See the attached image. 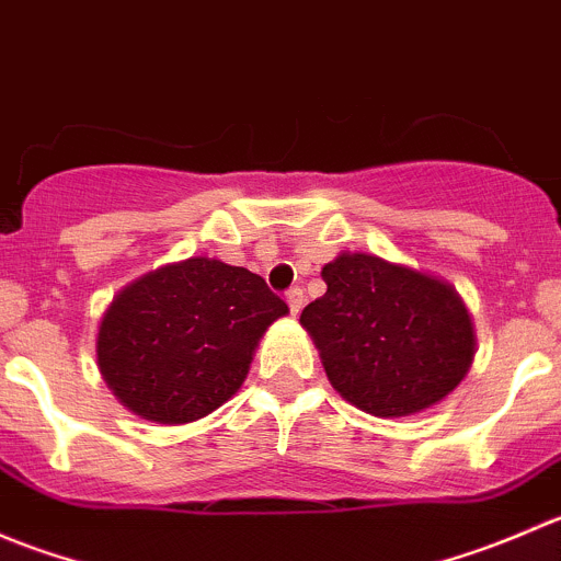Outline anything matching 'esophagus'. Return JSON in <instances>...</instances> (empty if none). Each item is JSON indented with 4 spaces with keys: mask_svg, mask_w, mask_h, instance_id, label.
<instances>
[{
    "mask_svg": "<svg viewBox=\"0 0 561 561\" xmlns=\"http://www.w3.org/2000/svg\"><path fill=\"white\" fill-rule=\"evenodd\" d=\"M304 301H307V298H304V290L301 287H293V290H287V307H290V312L293 314H298L304 309Z\"/></svg>",
    "mask_w": 561,
    "mask_h": 561,
    "instance_id": "obj_1",
    "label": "esophagus"
}]
</instances>
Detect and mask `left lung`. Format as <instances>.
Returning a JSON list of instances; mask_svg holds the SVG:
<instances>
[{
	"instance_id": "obj_1",
	"label": "left lung",
	"mask_w": 561,
	"mask_h": 561,
	"mask_svg": "<svg viewBox=\"0 0 561 561\" xmlns=\"http://www.w3.org/2000/svg\"><path fill=\"white\" fill-rule=\"evenodd\" d=\"M301 312L331 386L358 410L404 417L443 401L474 358L472 317L454 285L377 254L342 252Z\"/></svg>"
}]
</instances>
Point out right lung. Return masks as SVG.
<instances>
[{
	"label": "right lung",
	"instance_id": "1",
	"mask_svg": "<svg viewBox=\"0 0 561 561\" xmlns=\"http://www.w3.org/2000/svg\"><path fill=\"white\" fill-rule=\"evenodd\" d=\"M290 309L263 276L214 257L149 271L105 309L98 366L118 401L151 423H192L222 407L268 325Z\"/></svg>",
	"mask_w": 561,
	"mask_h": 561
}]
</instances>
